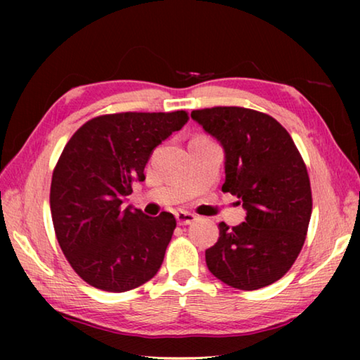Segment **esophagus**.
Returning <instances> with one entry per match:
<instances>
[{"instance_id":"34e87169","label":"esophagus","mask_w":360,"mask_h":360,"mask_svg":"<svg viewBox=\"0 0 360 360\" xmlns=\"http://www.w3.org/2000/svg\"><path fill=\"white\" fill-rule=\"evenodd\" d=\"M176 221H178L179 225H188L197 221V216L191 211H178L176 212Z\"/></svg>"}]
</instances>
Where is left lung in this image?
<instances>
[{"label":"left lung","mask_w":360,"mask_h":360,"mask_svg":"<svg viewBox=\"0 0 360 360\" xmlns=\"http://www.w3.org/2000/svg\"><path fill=\"white\" fill-rule=\"evenodd\" d=\"M225 152L224 192L240 198L245 222L219 224L206 265L222 283L255 290L281 279L307 238L313 198L303 158L271 115L238 106L192 111Z\"/></svg>","instance_id":"1"}]
</instances>
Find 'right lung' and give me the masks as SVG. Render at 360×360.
Segmentation results:
<instances>
[{
  "instance_id": "right-lung-1",
  "label": "right lung",
  "mask_w": 360,
  "mask_h": 360,
  "mask_svg": "<svg viewBox=\"0 0 360 360\" xmlns=\"http://www.w3.org/2000/svg\"><path fill=\"white\" fill-rule=\"evenodd\" d=\"M186 111L119 112L85 122L66 143L51 184V212L58 245L85 283L127 292L157 275L176 219L124 208L135 181L158 144L181 130Z\"/></svg>"
}]
</instances>
